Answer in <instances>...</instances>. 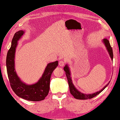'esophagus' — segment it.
Wrapping results in <instances>:
<instances>
[{
  "instance_id": "esophagus-1",
  "label": "esophagus",
  "mask_w": 120,
  "mask_h": 120,
  "mask_svg": "<svg viewBox=\"0 0 120 120\" xmlns=\"http://www.w3.org/2000/svg\"><path fill=\"white\" fill-rule=\"evenodd\" d=\"M65 61L64 60H61L59 63V64L60 66H63L65 64Z\"/></svg>"
}]
</instances>
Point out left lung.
<instances>
[{"mask_svg": "<svg viewBox=\"0 0 120 120\" xmlns=\"http://www.w3.org/2000/svg\"><path fill=\"white\" fill-rule=\"evenodd\" d=\"M103 41L104 43L105 46H106V48L109 52L110 57H111V59L113 60V50H112V48L111 45H110V43H109L108 39H107V38H105V39H103ZM64 69L65 71L66 76L67 77V78H68V83L69 84L70 94L72 95L73 97L76 99L83 100V99H88L92 98L95 97V96H97V95H98L101 92H102V91L105 89V88H106L107 86L109 85V84L110 83V82H109L101 90L99 91V92H98L97 93L93 94H84L83 93H81L80 92H79V91L75 88L74 86L73 85V84L72 83V82L71 77H70V73L69 71V68L68 66V65H66L64 67Z\"/></svg>", "mask_w": 120, "mask_h": 120, "instance_id": "obj_1", "label": "left lung"}]
</instances>
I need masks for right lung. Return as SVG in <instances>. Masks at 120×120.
Returning a JSON list of instances; mask_svg holds the SVG:
<instances>
[{"mask_svg": "<svg viewBox=\"0 0 120 120\" xmlns=\"http://www.w3.org/2000/svg\"><path fill=\"white\" fill-rule=\"evenodd\" d=\"M23 33L22 30L15 33L12 40L11 46L8 51L6 57L8 77L12 90L18 97L29 101H39L44 100L49 93L51 76L58 65V61L48 64L42 77L36 84L27 85L22 83L15 71L14 57L18 41Z\"/></svg>", "mask_w": 120, "mask_h": 120, "instance_id": "obj_1", "label": "right lung"}]
</instances>
